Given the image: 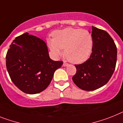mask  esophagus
Masks as SVG:
<instances>
[{
	"instance_id": "1",
	"label": "esophagus",
	"mask_w": 123,
	"mask_h": 123,
	"mask_svg": "<svg viewBox=\"0 0 123 123\" xmlns=\"http://www.w3.org/2000/svg\"><path fill=\"white\" fill-rule=\"evenodd\" d=\"M62 66H63L64 67H66V66H68V64L66 63V62H64L63 65H62Z\"/></svg>"
}]
</instances>
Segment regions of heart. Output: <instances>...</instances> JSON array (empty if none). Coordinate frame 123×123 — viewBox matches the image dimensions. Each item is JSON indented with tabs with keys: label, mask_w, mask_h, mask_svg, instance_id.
Segmentation results:
<instances>
[{
	"label": "heart",
	"mask_w": 123,
	"mask_h": 123,
	"mask_svg": "<svg viewBox=\"0 0 123 123\" xmlns=\"http://www.w3.org/2000/svg\"><path fill=\"white\" fill-rule=\"evenodd\" d=\"M52 36L53 39L48 40V46L55 56H61L62 49H64L66 57L75 64L82 63L90 56L93 39L87 30L68 27L55 31Z\"/></svg>",
	"instance_id": "b5f03b06"
}]
</instances>
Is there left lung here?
<instances>
[{"mask_svg":"<svg viewBox=\"0 0 123 123\" xmlns=\"http://www.w3.org/2000/svg\"><path fill=\"white\" fill-rule=\"evenodd\" d=\"M93 45L89 58L75 65L76 73L73 81L84 91H94L105 86L111 79L116 68L117 48L107 32L92 27Z\"/></svg>","mask_w":123,"mask_h":123,"instance_id":"left-lung-1","label":"left lung"}]
</instances>
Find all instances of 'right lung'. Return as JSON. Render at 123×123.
<instances>
[{"label":"right lung","instance_id":"1","mask_svg":"<svg viewBox=\"0 0 123 123\" xmlns=\"http://www.w3.org/2000/svg\"><path fill=\"white\" fill-rule=\"evenodd\" d=\"M62 64L50 58L45 41L27 32L14 39L6 55L11 80L20 91L29 94L46 89Z\"/></svg>","mask_w":123,"mask_h":123}]
</instances>
